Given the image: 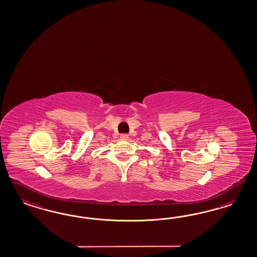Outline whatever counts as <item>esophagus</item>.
Segmentation results:
<instances>
[{"mask_svg": "<svg viewBox=\"0 0 257 257\" xmlns=\"http://www.w3.org/2000/svg\"><path fill=\"white\" fill-rule=\"evenodd\" d=\"M128 138H129V136H128L127 134H121V135L119 136V139L121 140H128Z\"/></svg>", "mask_w": 257, "mask_h": 257, "instance_id": "esophagus-1", "label": "esophagus"}]
</instances>
